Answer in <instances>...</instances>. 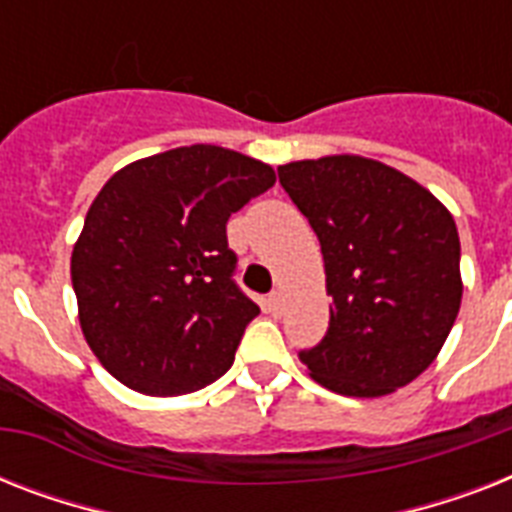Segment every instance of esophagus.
I'll return each instance as SVG.
<instances>
[{
	"mask_svg": "<svg viewBox=\"0 0 512 512\" xmlns=\"http://www.w3.org/2000/svg\"><path fill=\"white\" fill-rule=\"evenodd\" d=\"M281 305H284V297H281V292H271V295H268V311L279 313Z\"/></svg>",
	"mask_w": 512,
	"mask_h": 512,
	"instance_id": "esophagus-1",
	"label": "esophagus"
}]
</instances>
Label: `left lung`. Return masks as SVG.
<instances>
[{
    "label": "left lung",
    "mask_w": 512,
    "mask_h": 512,
    "mask_svg": "<svg viewBox=\"0 0 512 512\" xmlns=\"http://www.w3.org/2000/svg\"><path fill=\"white\" fill-rule=\"evenodd\" d=\"M319 236L329 329L300 361L340 396L377 398L420 377L460 313V236L449 209L404 172L364 156L279 167Z\"/></svg>",
    "instance_id": "8db88e82"
}]
</instances>
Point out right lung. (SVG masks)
I'll use <instances>...</instances> for the list:
<instances>
[{
    "instance_id": "1",
    "label": "right lung",
    "mask_w": 512,
    "mask_h": 512,
    "mask_svg": "<svg viewBox=\"0 0 512 512\" xmlns=\"http://www.w3.org/2000/svg\"><path fill=\"white\" fill-rule=\"evenodd\" d=\"M273 183L268 164L199 143L127 164L100 188L71 281L84 340L122 385L180 396L231 369L260 308L233 281L225 223Z\"/></svg>"
}]
</instances>
